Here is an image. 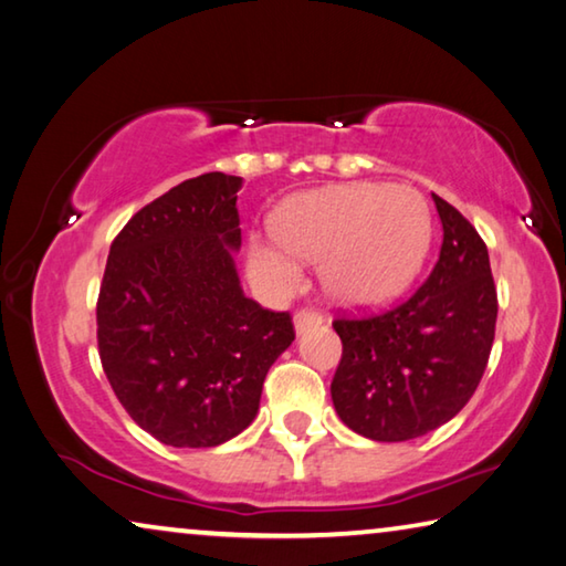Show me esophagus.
<instances>
[{
	"label": "esophagus",
	"instance_id": "esophagus-1",
	"mask_svg": "<svg viewBox=\"0 0 566 566\" xmlns=\"http://www.w3.org/2000/svg\"><path fill=\"white\" fill-rule=\"evenodd\" d=\"M293 323H295V333L303 335V333H308V331H313V328H318V325H323V315H321L318 311L303 308V311L295 313Z\"/></svg>",
	"mask_w": 566,
	"mask_h": 566
}]
</instances>
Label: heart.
<instances>
[{
  "instance_id": "1",
  "label": "heart",
  "mask_w": 566,
  "mask_h": 566,
  "mask_svg": "<svg viewBox=\"0 0 566 566\" xmlns=\"http://www.w3.org/2000/svg\"><path fill=\"white\" fill-rule=\"evenodd\" d=\"M273 238L253 235L248 271L275 293L301 283L302 261H321L325 291L343 303L398 293L430 243V208L410 186L335 184L281 203Z\"/></svg>"
}]
</instances>
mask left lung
Segmentation results:
<instances>
[{
	"label": "left lung",
	"instance_id": "obj_1",
	"mask_svg": "<svg viewBox=\"0 0 566 566\" xmlns=\"http://www.w3.org/2000/svg\"><path fill=\"white\" fill-rule=\"evenodd\" d=\"M432 201L442 245L428 281L390 311L333 321L343 340L335 412L378 442L420 438L452 420L490 360L497 289L488 245L458 208L434 193Z\"/></svg>",
	"mask_w": 566,
	"mask_h": 566
}]
</instances>
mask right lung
Listing matches in <instances>:
<instances>
[{
    "mask_svg": "<svg viewBox=\"0 0 566 566\" xmlns=\"http://www.w3.org/2000/svg\"><path fill=\"white\" fill-rule=\"evenodd\" d=\"M221 171L174 186L132 216L96 301L98 358L138 428L171 448H216L253 422L291 313L245 298L238 191Z\"/></svg>",
    "mask_w": 566,
    "mask_h": 566,
    "instance_id": "obj_1",
    "label": "right lung"
}]
</instances>
